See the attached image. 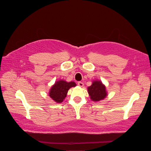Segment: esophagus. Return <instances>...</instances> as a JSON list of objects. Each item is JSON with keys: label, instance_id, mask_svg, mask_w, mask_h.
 Returning a JSON list of instances; mask_svg holds the SVG:
<instances>
[{"label": "esophagus", "instance_id": "esophagus-1", "mask_svg": "<svg viewBox=\"0 0 151 151\" xmlns=\"http://www.w3.org/2000/svg\"><path fill=\"white\" fill-rule=\"evenodd\" d=\"M78 85L79 86V87H83V82H78Z\"/></svg>", "mask_w": 151, "mask_h": 151}]
</instances>
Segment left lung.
I'll return each instance as SVG.
<instances>
[{
	"label": "left lung",
	"instance_id": "obj_1",
	"mask_svg": "<svg viewBox=\"0 0 151 151\" xmlns=\"http://www.w3.org/2000/svg\"><path fill=\"white\" fill-rule=\"evenodd\" d=\"M88 93L93 101H99L103 100L107 96L106 86L101 81L94 80L91 86L88 87Z\"/></svg>",
	"mask_w": 151,
	"mask_h": 151
}]
</instances>
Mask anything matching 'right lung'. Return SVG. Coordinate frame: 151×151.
<instances>
[{"instance_id": "obj_1", "label": "right lung", "mask_w": 151, "mask_h": 151, "mask_svg": "<svg viewBox=\"0 0 151 151\" xmlns=\"http://www.w3.org/2000/svg\"><path fill=\"white\" fill-rule=\"evenodd\" d=\"M76 86V83L73 81L68 82L62 79L57 81L51 87L49 92V96L55 102L61 103L67 96L69 90Z\"/></svg>"}]
</instances>
